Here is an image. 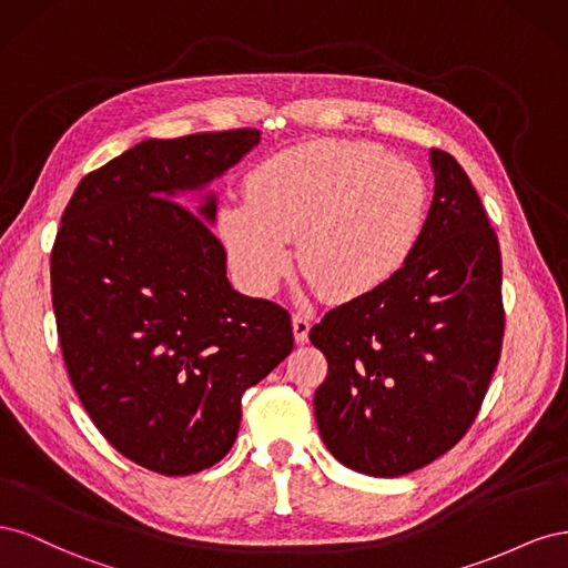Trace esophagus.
Returning <instances> with one entry per match:
<instances>
[{
	"label": "esophagus",
	"instance_id": "obj_1",
	"mask_svg": "<svg viewBox=\"0 0 568 568\" xmlns=\"http://www.w3.org/2000/svg\"><path fill=\"white\" fill-rule=\"evenodd\" d=\"M291 322H294V338L298 343H305L307 341V332H311V317L303 315V313H296Z\"/></svg>",
	"mask_w": 568,
	"mask_h": 568
}]
</instances>
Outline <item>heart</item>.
<instances>
[{"label":"heart","instance_id":"heart-1","mask_svg":"<svg viewBox=\"0 0 568 568\" xmlns=\"http://www.w3.org/2000/svg\"><path fill=\"white\" fill-rule=\"evenodd\" d=\"M248 201H227L217 234L257 294L280 286L298 239V265L324 298L374 294L415 253L428 211L419 170L369 142L288 146L246 180Z\"/></svg>","mask_w":568,"mask_h":568}]
</instances>
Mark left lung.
<instances>
[{
    "mask_svg": "<svg viewBox=\"0 0 568 568\" xmlns=\"http://www.w3.org/2000/svg\"><path fill=\"white\" fill-rule=\"evenodd\" d=\"M434 201L415 253L379 291L311 329L326 357L315 417L348 469L393 478L464 438L505 336L503 257L471 180L432 149Z\"/></svg>",
    "mask_w": 568,
    "mask_h": 568,
    "instance_id": "obj_1",
    "label": "left lung"
}]
</instances>
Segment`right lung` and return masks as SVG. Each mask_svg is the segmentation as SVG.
<instances>
[{"label": "right lung", "mask_w": 568, "mask_h": 568, "mask_svg": "<svg viewBox=\"0 0 568 568\" xmlns=\"http://www.w3.org/2000/svg\"><path fill=\"white\" fill-rule=\"evenodd\" d=\"M257 142L261 132L242 128L132 146L78 184L51 248V303L78 398L120 455L163 476L225 457L242 393L294 348L288 311L232 288L209 225L215 196L203 219L173 199Z\"/></svg>", "instance_id": "right-lung-1"}]
</instances>
